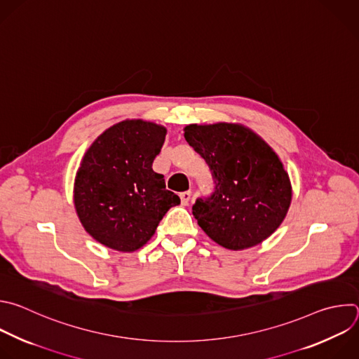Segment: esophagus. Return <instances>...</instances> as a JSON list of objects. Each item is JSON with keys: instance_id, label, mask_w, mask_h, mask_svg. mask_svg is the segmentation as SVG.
Returning a JSON list of instances; mask_svg holds the SVG:
<instances>
[{"instance_id": "obj_1", "label": "esophagus", "mask_w": 359, "mask_h": 359, "mask_svg": "<svg viewBox=\"0 0 359 359\" xmlns=\"http://www.w3.org/2000/svg\"><path fill=\"white\" fill-rule=\"evenodd\" d=\"M180 198H181V203L182 205H188L189 199H191V191H184L180 194Z\"/></svg>"}]
</instances>
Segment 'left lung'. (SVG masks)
<instances>
[{
  "mask_svg": "<svg viewBox=\"0 0 359 359\" xmlns=\"http://www.w3.org/2000/svg\"><path fill=\"white\" fill-rule=\"evenodd\" d=\"M184 135L206 161L215 182L213 192L192 205L202 231L231 250L267 239L292 202L289 175L274 151L239 124H191Z\"/></svg>",
  "mask_w": 359,
  "mask_h": 359,
  "instance_id": "1",
  "label": "left lung"
}]
</instances>
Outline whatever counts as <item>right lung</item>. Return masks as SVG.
Masks as SVG:
<instances>
[{
    "label": "right lung",
    "instance_id": "add662e5",
    "mask_svg": "<svg viewBox=\"0 0 359 359\" xmlns=\"http://www.w3.org/2000/svg\"><path fill=\"white\" fill-rule=\"evenodd\" d=\"M165 128L124 120L107 128L86 151L75 181V206L89 235L102 245L134 252L154 235L180 198L153 171Z\"/></svg>",
    "mask_w": 359,
    "mask_h": 359
}]
</instances>
